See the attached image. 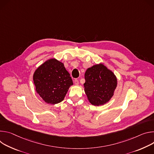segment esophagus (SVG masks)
I'll return each instance as SVG.
<instances>
[{
	"label": "esophagus",
	"mask_w": 154,
	"mask_h": 154,
	"mask_svg": "<svg viewBox=\"0 0 154 154\" xmlns=\"http://www.w3.org/2000/svg\"><path fill=\"white\" fill-rule=\"evenodd\" d=\"M75 85H78L79 84V81L78 79H75V81H74Z\"/></svg>",
	"instance_id": "34e87169"
}]
</instances>
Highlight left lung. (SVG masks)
I'll list each match as a JSON object with an SVG mask.
<instances>
[{
	"label": "left lung",
	"instance_id": "obj_1",
	"mask_svg": "<svg viewBox=\"0 0 154 154\" xmlns=\"http://www.w3.org/2000/svg\"><path fill=\"white\" fill-rule=\"evenodd\" d=\"M84 92L90 103L103 105L111 99L117 86L114 73L102 63L88 68L84 75Z\"/></svg>",
	"mask_w": 154,
	"mask_h": 154
}]
</instances>
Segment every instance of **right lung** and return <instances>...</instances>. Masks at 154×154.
<instances>
[{"label":"right lung","mask_w":154,"mask_h":154,"mask_svg":"<svg viewBox=\"0 0 154 154\" xmlns=\"http://www.w3.org/2000/svg\"><path fill=\"white\" fill-rule=\"evenodd\" d=\"M70 76L63 63L55 58L48 59L33 73L35 91L46 103L57 104L63 100L73 84Z\"/></svg>","instance_id":"add662e5"}]
</instances>
